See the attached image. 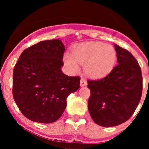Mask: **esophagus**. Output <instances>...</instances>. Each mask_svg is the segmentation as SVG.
I'll use <instances>...</instances> for the list:
<instances>
[{
	"label": "esophagus",
	"mask_w": 149,
	"mask_h": 149,
	"mask_svg": "<svg viewBox=\"0 0 149 149\" xmlns=\"http://www.w3.org/2000/svg\"><path fill=\"white\" fill-rule=\"evenodd\" d=\"M86 84H87V82H86V79L81 78V86H86Z\"/></svg>",
	"instance_id": "34e87169"
}]
</instances>
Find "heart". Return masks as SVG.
Instances as JSON below:
<instances>
[{"label":"heart","mask_w":149,"mask_h":149,"mask_svg":"<svg viewBox=\"0 0 149 149\" xmlns=\"http://www.w3.org/2000/svg\"><path fill=\"white\" fill-rule=\"evenodd\" d=\"M116 59V51L113 46L98 42L77 45L72 49V54L64 55V62L71 70L77 72L79 63L84 65L86 74L94 78L108 74L115 66Z\"/></svg>","instance_id":"1"}]
</instances>
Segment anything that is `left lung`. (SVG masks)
Here are the masks:
<instances>
[{
    "mask_svg": "<svg viewBox=\"0 0 149 149\" xmlns=\"http://www.w3.org/2000/svg\"><path fill=\"white\" fill-rule=\"evenodd\" d=\"M118 63L98 80H88L91 92L88 109L93 120L103 127L125 122L136 110L143 92V76L137 60L127 50L114 45Z\"/></svg>",
    "mask_w": 149,
    "mask_h": 149,
    "instance_id": "obj_1",
    "label": "left lung"
}]
</instances>
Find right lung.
<instances>
[{"instance_id":"add662e5","label":"right lung","mask_w":149,"mask_h":149,"mask_svg":"<svg viewBox=\"0 0 149 149\" xmlns=\"http://www.w3.org/2000/svg\"><path fill=\"white\" fill-rule=\"evenodd\" d=\"M65 47L59 39L39 42L25 49L13 70V95L26 118L39 123L60 119L66 98L80 87V77L63 74Z\"/></svg>"}]
</instances>
